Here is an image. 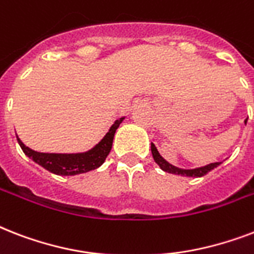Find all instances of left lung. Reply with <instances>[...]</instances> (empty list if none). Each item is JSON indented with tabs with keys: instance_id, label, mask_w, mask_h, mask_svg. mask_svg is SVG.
Listing matches in <instances>:
<instances>
[{
	"instance_id": "1",
	"label": "left lung",
	"mask_w": 254,
	"mask_h": 254,
	"mask_svg": "<svg viewBox=\"0 0 254 254\" xmlns=\"http://www.w3.org/2000/svg\"><path fill=\"white\" fill-rule=\"evenodd\" d=\"M245 124H247V120H245ZM151 154H153V158H154L155 162L158 163V166L161 167L163 171H166V173H170V174H175V175H182V177H193V178L203 177V175L209 173L211 170H213L215 167H217L221 163V162L209 163V165H207V166L197 167V169H191V170L179 169V167H175L173 166V165H170L166 159L159 154L154 143H151Z\"/></svg>"
}]
</instances>
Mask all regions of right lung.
<instances>
[{
  "label": "right lung",
  "instance_id": "add662e5",
  "mask_svg": "<svg viewBox=\"0 0 254 254\" xmlns=\"http://www.w3.org/2000/svg\"><path fill=\"white\" fill-rule=\"evenodd\" d=\"M124 117L116 120L115 124L112 125L109 131L105 137L100 141L95 147L85 153H77V154H55V153H39V151L31 150L27 147L21 139L18 138V143L29 158H31L35 163L41 165L50 173L57 174V175H77V174L88 173L91 170L100 167L104 163L105 158L109 154L113 143V137L123 123Z\"/></svg>",
  "mask_w": 254,
  "mask_h": 254
}]
</instances>
